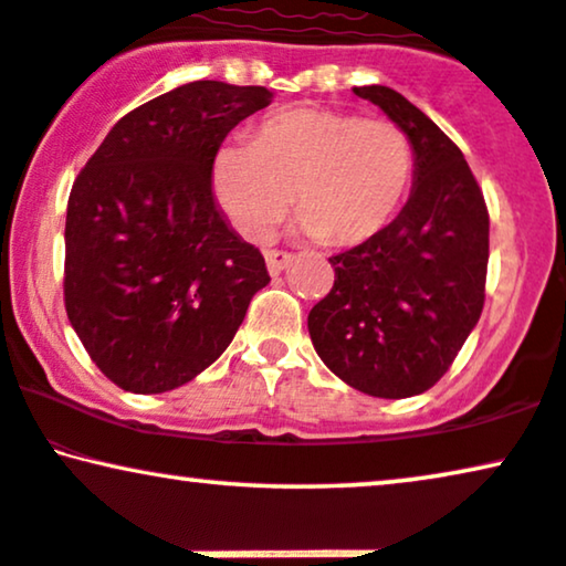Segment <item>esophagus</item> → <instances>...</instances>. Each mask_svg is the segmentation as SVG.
<instances>
[{"instance_id": "esophagus-1", "label": "esophagus", "mask_w": 566, "mask_h": 566, "mask_svg": "<svg viewBox=\"0 0 566 566\" xmlns=\"http://www.w3.org/2000/svg\"><path fill=\"white\" fill-rule=\"evenodd\" d=\"M293 256L289 252H275V249H270V252H265V262H268V270L273 275L281 273V270H285L291 265Z\"/></svg>"}]
</instances>
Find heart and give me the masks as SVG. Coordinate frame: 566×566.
Here are the masks:
<instances>
[{
    "label": "heart",
    "instance_id": "heart-1",
    "mask_svg": "<svg viewBox=\"0 0 566 566\" xmlns=\"http://www.w3.org/2000/svg\"><path fill=\"white\" fill-rule=\"evenodd\" d=\"M413 179V148L398 124L325 106H289L252 129L247 148H220L212 189L229 223L265 239L285 216L298 233L337 249L379 237Z\"/></svg>",
    "mask_w": 566,
    "mask_h": 566
}]
</instances>
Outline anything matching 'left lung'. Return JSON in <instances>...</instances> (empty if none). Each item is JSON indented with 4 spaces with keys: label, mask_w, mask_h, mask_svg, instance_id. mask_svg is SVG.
Here are the masks:
<instances>
[{
    "label": "left lung",
    "mask_w": 566,
    "mask_h": 566,
    "mask_svg": "<svg viewBox=\"0 0 566 566\" xmlns=\"http://www.w3.org/2000/svg\"><path fill=\"white\" fill-rule=\"evenodd\" d=\"M354 93L406 132L413 189L377 239L329 256L335 285L306 325L335 377L398 400L437 385L479 325L489 212L460 148L421 108L387 85Z\"/></svg>",
    "instance_id": "left-lung-1"
}]
</instances>
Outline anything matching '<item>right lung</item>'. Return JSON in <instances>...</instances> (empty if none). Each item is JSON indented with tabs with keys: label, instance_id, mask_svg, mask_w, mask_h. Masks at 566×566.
Here are the masks:
<instances>
[{
	"label": "right lung",
	"instance_id": "right-lung-1",
	"mask_svg": "<svg viewBox=\"0 0 566 566\" xmlns=\"http://www.w3.org/2000/svg\"><path fill=\"white\" fill-rule=\"evenodd\" d=\"M262 85L197 80L122 116L72 185L64 306L87 356L122 390L168 392L229 348L265 256L212 200V160Z\"/></svg>",
	"mask_w": 566,
	"mask_h": 566
}]
</instances>
